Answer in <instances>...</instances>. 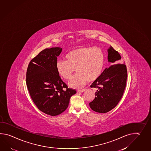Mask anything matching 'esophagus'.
Returning a JSON list of instances; mask_svg holds the SVG:
<instances>
[{"label":"esophagus","instance_id":"obj_1","mask_svg":"<svg viewBox=\"0 0 151 151\" xmlns=\"http://www.w3.org/2000/svg\"><path fill=\"white\" fill-rule=\"evenodd\" d=\"M86 89H82V90H78V92H83L85 91Z\"/></svg>","mask_w":151,"mask_h":151}]
</instances>
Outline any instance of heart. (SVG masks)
<instances>
[{
	"mask_svg": "<svg viewBox=\"0 0 151 151\" xmlns=\"http://www.w3.org/2000/svg\"><path fill=\"white\" fill-rule=\"evenodd\" d=\"M65 60L56 63L60 76L69 79L75 71L77 73L68 82L71 88H79L89 82L97 80L102 75L105 64V54L99 47H80L71 50L65 55Z\"/></svg>",
	"mask_w": 151,
	"mask_h": 151,
	"instance_id": "obj_1",
	"label": "heart"
}]
</instances>
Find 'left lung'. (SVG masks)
Wrapping results in <instances>:
<instances>
[{"label": "left lung", "instance_id": "1", "mask_svg": "<svg viewBox=\"0 0 151 151\" xmlns=\"http://www.w3.org/2000/svg\"><path fill=\"white\" fill-rule=\"evenodd\" d=\"M108 61L111 65L105 68L101 76L90 86L97 88L96 97L90 107L99 113H106L115 108L123 95L127 72L124 63L120 62V54L112 47L108 49Z\"/></svg>", "mask_w": 151, "mask_h": 151}]
</instances>
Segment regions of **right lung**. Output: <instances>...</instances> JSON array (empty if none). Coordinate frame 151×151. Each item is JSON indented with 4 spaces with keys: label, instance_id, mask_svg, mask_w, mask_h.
<instances>
[{
    "label": "right lung",
    "instance_id": "add662e5",
    "mask_svg": "<svg viewBox=\"0 0 151 151\" xmlns=\"http://www.w3.org/2000/svg\"><path fill=\"white\" fill-rule=\"evenodd\" d=\"M61 52L60 47L42 50L29 62L26 73V84L32 101L40 111L52 116L64 112L71 96L76 93L68 88L56 70L57 57Z\"/></svg>",
    "mask_w": 151,
    "mask_h": 151
}]
</instances>
